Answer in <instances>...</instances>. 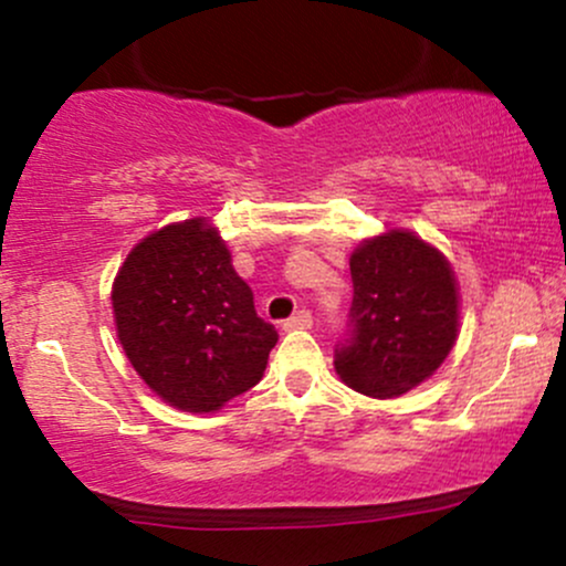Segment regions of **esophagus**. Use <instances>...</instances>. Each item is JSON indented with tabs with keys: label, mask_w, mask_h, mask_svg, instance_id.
Segmentation results:
<instances>
[{
	"label": "esophagus",
	"mask_w": 566,
	"mask_h": 566,
	"mask_svg": "<svg viewBox=\"0 0 566 566\" xmlns=\"http://www.w3.org/2000/svg\"><path fill=\"white\" fill-rule=\"evenodd\" d=\"M311 324H314V319H311L308 311H297L295 316L284 322V329H311Z\"/></svg>",
	"instance_id": "1"
}]
</instances>
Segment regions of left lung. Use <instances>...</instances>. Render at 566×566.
I'll return each mask as SVG.
<instances>
[{"label":"left lung","instance_id":"obj_1","mask_svg":"<svg viewBox=\"0 0 566 566\" xmlns=\"http://www.w3.org/2000/svg\"><path fill=\"white\" fill-rule=\"evenodd\" d=\"M354 303L335 369L354 391L394 399L431 378L460 327L450 261L412 231L391 229L350 252Z\"/></svg>","mask_w":566,"mask_h":566}]
</instances>
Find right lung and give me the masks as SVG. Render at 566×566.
Returning a JSON list of instances; mask_svg holds the SVG:
<instances>
[{
	"label": "right lung",
	"instance_id": "1",
	"mask_svg": "<svg viewBox=\"0 0 566 566\" xmlns=\"http://www.w3.org/2000/svg\"><path fill=\"white\" fill-rule=\"evenodd\" d=\"M112 305L129 365L184 412H216L250 391L279 340L207 218L140 239L114 279Z\"/></svg>",
	"mask_w": 566,
	"mask_h": 566
}]
</instances>
